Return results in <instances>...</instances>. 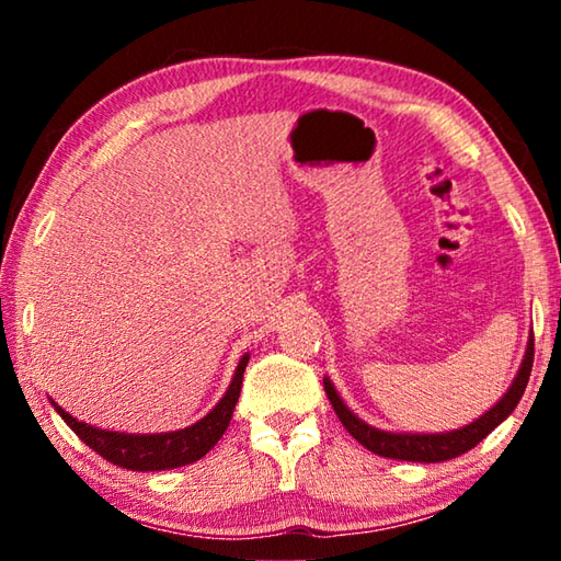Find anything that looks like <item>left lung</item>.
Returning <instances> with one entry per match:
<instances>
[{
  "label": "left lung",
  "mask_w": 561,
  "mask_h": 561,
  "mask_svg": "<svg viewBox=\"0 0 561 561\" xmlns=\"http://www.w3.org/2000/svg\"><path fill=\"white\" fill-rule=\"evenodd\" d=\"M531 360H535V336L529 334L525 356H522V364H519V371L515 376V381H512V386L507 388V393L502 396L500 401L490 408V411H485L480 417H474L472 423L462 425V428H455V431H445V433L381 431L371 423L360 421V417L351 411L344 401H341V396L334 388V383L329 381V376H324V391L329 396L331 405H334L339 421L344 423V428L354 435V438L364 445L366 450L381 455V458H393V460L443 462V460L458 458V455L474 448V445H478L482 438H488V435L495 431L497 425L505 421V417H510V413L515 411L522 393H525V388H527Z\"/></svg>",
  "instance_id": "1"
}]
</instances>
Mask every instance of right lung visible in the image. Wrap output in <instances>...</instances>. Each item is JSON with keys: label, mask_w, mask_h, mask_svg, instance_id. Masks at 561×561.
<instances>
[{"label": "right lung", "mask_w": 561, "mask_h": 561, "mask_svg": "<svg viewBox=\"0 0 561 561\" xmlns=\"http://www.w3.org/2000/svg\"><path fill=\"white\" fill-rule=\"evenodd\" d=\"M250 354L240 358V364L234 368V376L227 388L225 396L217 401L210 413L203 415L201 421L187 425L180 431L168 433H116V431H103L93 428V425L79 421L71 413H66L64 408L51 401L54 411L61 415V421L79 435V438L89 445L91 450H96L101 458L118 465V468L136 470V472H153V470H173L183 468L195 460H201L203 455L215 448V443L222 438L227 425L232 421L237 398L242 391V374L247 368Z\"/></svg>", "instance_id": "1"}]
</instances>
